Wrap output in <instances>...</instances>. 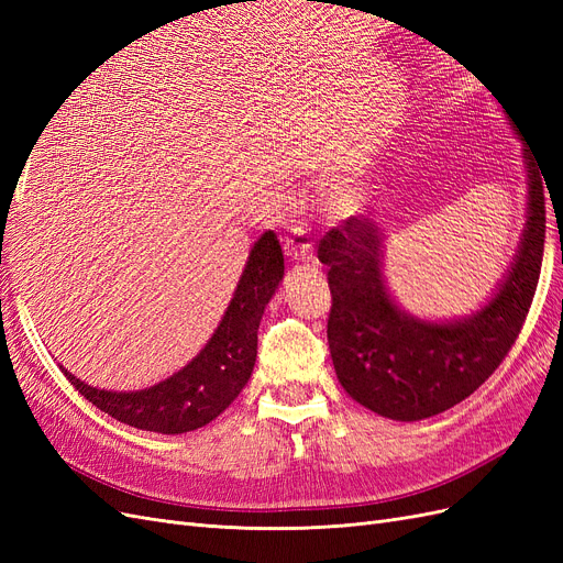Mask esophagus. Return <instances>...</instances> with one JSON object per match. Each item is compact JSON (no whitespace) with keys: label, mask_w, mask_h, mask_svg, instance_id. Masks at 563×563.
Here are the masks:
<instances>
[{"label":"esophagus","mask_w":563,"mask_h":563,"mask_svg":"<svg viewBox=\"0 0 563 563\" xmlns=\"http://www.w3.org/2000/svg\"><path fill=\"white\" fill-rule=\"evenodd\" d=\"M284 253L288 261L294 263H312L314 261V246L312 240L302 230H294L284 240Z\"/></svg>","instance_id":"obj_1"}]
</instances>
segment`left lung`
<instances>
[{
  "mask_svg": "<svg viewBox=\"0 0 563 563\" xmlns=\"http://www.w3.org/2000/svg\"><path fill=\"white\" fill-rule=\"evenodd\" d=\"M521 135V133H519ZM528 216L507 277L482 310L428 321L399 310L383 277L385 236L350 218L319 242L329 267V350L347 395L373 413L411 422L437 416L484 385L512 350L531 308L544 251V183L523 147Z\"/></svg>",
  "mask_w": 563,
  "mask_h": 563,
  "instance_id": "1",
  "label": "left lung"
}]
</instances>
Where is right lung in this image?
I'll use <instances>...</instances> for the list:
<instances>
[{
	"label": "right lung",
	"mask_w": 563,
	"mask_h": 563,
	"mask_svg": "<svg viewBox=\"0 0 563 563\" xmlns=\"http://www.w3.org/2000/svg\"><path fill=\"white\" fill-rule=\"evenodd\" d=\"M284 277V253L277 234L267 230L253 244L236 291L195 360L157 385L139 391H108L75 378L63 368L65 378L100 411L131 428L183 434L218 418L249 383L255 354H258V327L265 305L275 296Z\"/></svg>",
	"instance_id": "add662e5"
}]
</instances>
